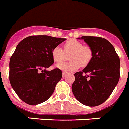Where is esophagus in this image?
I'll return each instance as SVG.
<instances>
[{"label":"esophagus","mask_w":129,"mask_h":129,"mask_svg":"<svg viewBox=\"0 0 129 129\" xmlns=\"http://www.w3.org/2000/svg\"><path fill=\"white\" fill-rule=\"evenodd\" d=\"M67 73L66 72H62V77H64L67 76Z\"/></svg>","instance_id":"obj_1"}]
</instances>
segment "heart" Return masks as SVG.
I'll return each instance as SVG.
<instances>
[{
  "label": "heart",
  "instance_id": "heart-1",
  "mask_svg": "<svg viewBox=\"0 0 129 129\" xmlns=\"http://www.w3.org/2000/svg\"><path fill=\"white\" fill-rule=\"evenodd\" d=\"M64 50L59 47H55L52 50V57L55 62H59L57 68L67 72L79 69L80 66L85 67L89 64L93 58V51L88 46L83 45L81 41L75 39L68 40L63 45ZM70 54L69 62H62ZM61 62V63H60Z\"/></svg>",
  "mask_w": 129,
  "mask_h": 129
}]
</instances>
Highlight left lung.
<instances>
[{"instance_id": "obj_1", "label": "left lung", "mask_w": 129, "mask_h": 129, "mask_svg": "<svg viewBox=\"0 0 129 129\" xmlns=\"http://www.w3.org/2000/svg\"><path fill=\"white\" fill-rule=\"evenodd\" d=\"M77 39L84 40L91 48L93 58L82 72L74 74L72 90L82 104L97 106L108 99L118 82L120 58L114 47L105 38L82 36Z\"/></svg>"}]
</instances>
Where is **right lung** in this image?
<instances>
[{"label": "right lung", "mask_w": 129, "mask_h": 129, "mask_svg": "<svg viewBox=\"0 0 129 129\" xmlns=\"http://www.w3.org/2000/svg\"><path fill=\"white\" fill-rule=\"evenodd\" d=\"M65 38L30 36L20 42L9 61V81L21 100L37 105L48 100L62 78L59 68L47 70L54 63L52 50Z\"/></svg>", "instance_id": "obj_1"}]
</instances>
